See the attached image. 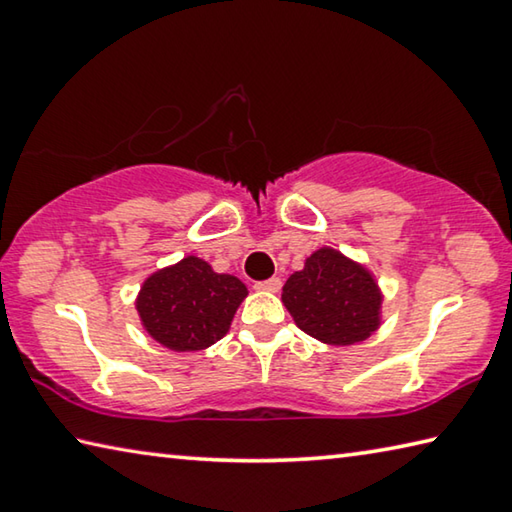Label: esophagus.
Here are the masks:
<instances>
[{
	"mask_svg": "<svg viewBox=\"0 0 512 512\" xmlns=\"http://www.w3.org/2000/svg\"><path fill=\"white\" fill-rule=\"evenodd\" d=\"M282 287V280L280 277H271V280H264V282H257L255 289L257 291H268V293H277Z\"/></svg>",
	"mask_w": 512,
	"mask_h": 512,
	"instance_id": "34e87169",
	"label": "esophagus"
}]
</instances>
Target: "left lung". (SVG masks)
Returning a JSON list of instances; mask_svg holds the SVG:
<instances>
[{
	"label": "left lung",
	"mask_w": 512,
	"mask_h": 512,
	"mask_svg": "<svg viewBox=\"0 0 512 512\" xmlns=\"http://www.w3.org/2000/svg\"><path fill=\"white\" fill-rule=\"evenodd\" d=\"M381 289L366 266L323 246L282 287V302L302 332L327 345L366 341L381 325Z\"/></svg>",
	"instance_id": "8db88e82"
}]
</instances>
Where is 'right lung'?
Segmentation results:
<instances>
[{
  "label": "right lung",
  "instance_id": "right-lung-1",
  "mask_svg": "<svg viewBox=\"0 0 512 512\" xmlns=\"http://www.w3.org/2000/svg\"><path fill=\"white\" fill-rule=\"evenodd\" d=\"M246 284L216 273L201 257L187 255L146 277L135 309L146 334L173 352H196L228 334Z\"/></svg>",
  "mask_w": 512,
  "mask_h": 512
}]
</instances>
